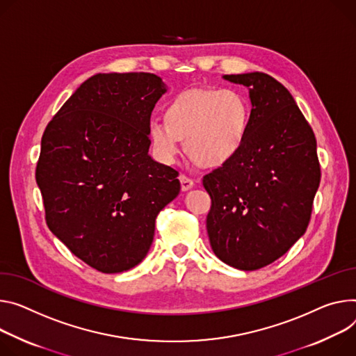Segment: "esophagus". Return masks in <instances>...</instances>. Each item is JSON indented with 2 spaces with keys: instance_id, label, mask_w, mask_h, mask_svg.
<instances>
[{
  "instance_id": "obj_1",
  "label": "esophagus",
  "mask_w": 356,
  "mask_h": 356,
  "mask_svg": "<svg viewBox=\"0 0 356 356\" xmlns=\"http://www.w3.org/2000/svg\"><path fill=\"white\" fill-rule=\"evenodd\" d=\"M179 179H180V183H181V190H183V191H187V190L193 188V186H195V181H193L190 177L184 176V175H181Z\"/></svg>"
}]
</instances>
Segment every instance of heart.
<instances>
[{"label":"heart","instance_id":"heart-1","mask_svg":"<svg viewBox=\"0 0 356 356\" xmlns=\"http://www.w3.org/2000/svg\"><path fill=\"white\" fill-rule=\"evenodd\" d=\"M163 120H152L147 136L154 157L173 165L181 139L202 166L227 163L241 149L250 124L245 96L234 89H190L169 102Z\"/></svg>","mask_w":356,"mask_h":356}]
</instances>
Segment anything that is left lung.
Instances as JSON below:
<instances>
[{"label":"left lung","mask_w":356,"mask_h":356,"mask_svg":"<svg viewBox=\"0 0 356 356\" xmlns=\"http://www.w3.org/2000/svg\"><path fill=\"white\" fill-rule=\"evenodd\" d=\"M248 89L251 112L238 153L203 177L211 197L214 254L243 271L263 268L307 232L321 169L316 140L293 95L263 72L224 75Z\"/></svg>","instance_id":"left-lung-1"}]
</instances>
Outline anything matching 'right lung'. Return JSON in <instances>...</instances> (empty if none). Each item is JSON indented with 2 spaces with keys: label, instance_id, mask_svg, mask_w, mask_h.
<instances>
[{
  "label": "right lung",
  "instance_id": "right-lung-1",
  "mask_svg": "<svg viewBox=\"0 0 356 356\" xmlns=\"http://www.w3.org/2000/svg\"><path fill=\"white\" fill-rule=\"evenodd\" d=\"M166 90L153 74H96L42 135L35 179L48 227L101 273L143 260L157 214L180 191L179 173L149 154L147 126Z\"/></svg>",
  "mask_w": 356,
  "mask_h": 356
}]
</instances>
